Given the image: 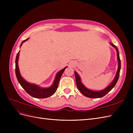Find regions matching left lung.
Masks as SVG:
<instances>
[{
  "instance_id": "1",
  "label": "left lung",
  "mask_w": 133,
  "mask_h": 133,
  "mask_svg": "<svg viewBox=\"0 0 133 133\" xmlns=\"http://www.w3.org/2000/svg\"><path fill=\"white\" fill-rule=\"evenodd\" d=\"M110 44L112 46H113L114 48H115L116 52H117V59L118 61V70H117V71H116V73L114 79H113V80H112V82L107 87H106L105 89H104L101 90H99V91L92 90L88 89V88H87L82 83L81 78H80L79 74L76 73L75 71H74L76 86H77L78 89L84 96H87V97H88V98H99L103 97V96H105L108 93V92H109L112 89V88L115 87L116 83H117V82H118L119 77L120 68H121V62H120V57H119V50H118V49L117 47H116L115 45H114V44L111 43H110Z\"/></svg>"
}]
</instances>
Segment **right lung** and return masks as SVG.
Instances as JSON below:
<instances>
[{
  "label": "right lung",
  "mask_w": 133,
  "mask_h": 133,
  "mask_svg": "<svg viewBox=\"0 0 133 133\" xmlns=\"http://www.w3.org/2000/svg\"><path fill=\"white\" fill-rule=\"evenodd\" d=\"M29 38L23 41L22 42L20 46L22 45L23 43L27 41L29 39ZM19 53L20 51H19V52L17 53L15 59V74L19 84H21V85L23 89L26 91L28 94H29L30 96L35 98H46L53 95L55 91H57L60 79L61 78L63 72L67 68V66L63 68V69L60 70L58 72L57 74L55 75V78L53 82V83L50 87L48 88H42L39 87L38 85H36V84L28 82L22 76L21 73H20L18 66Z\"/></svg>",
  "instance_id": "1"
}]
</instances>
